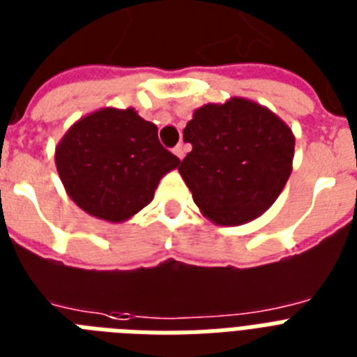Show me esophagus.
I'll use <instances>...</instances> for the list:
<instances>
[{"mask_svg": "<svg viewBox=\"0 0 357 357\" xmlns=\"http://www.w3.org/2000/svg\"><path fill=\"white\" fill-rule=\"evenodd\" d=\"M173 153H175V156L178 158V160H182V158H184V155H186V149H184V145L178 144L175 149H173Z\"/></svg>", "mask_w": 357, "mask_h": 357, "instance_id": "esophagus-1", "label": "esophagus"}]
</instances>
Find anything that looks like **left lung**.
Wrapping results in <instances>:
<instances>
[{
  "instance_id": "obj_1",
  "label": "left lung",
  "mask_w": 357,
  "mask_h": 357,
  "mask_svg": "<svg viewBox=\"0 0 357 357\" xmlns=\"http://www.w3.org/2000/svg\"><path fill=\"white\" fill-rule=\"evenodd\" d=\"M184 142L193 149L178 173L202 215L219 227H239L259 218L291 175L293 130L250 99L230 98L193 110Z\"/></svg>"
}]
</instances>
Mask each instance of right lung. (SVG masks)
I'll use <instances>...</instances> for the list:
<instances>
[{
    "instance_id": "obj_1",
    "label": "right lung",
    "mask_w": 357,
    "mask_h": 357,
    "mask_svg": "<svg viewBox=\"0 0 357 357\" xmlns=\"http://www.w3.org/2000/svg\"><path fill=\"white\" fill-rule=\"evenodd\" d=\"M66 193L92 218L123 223L153 201L181 160L134 108L105 107L77 119L55 149Z\"/></svg>"
}]
</instances>
